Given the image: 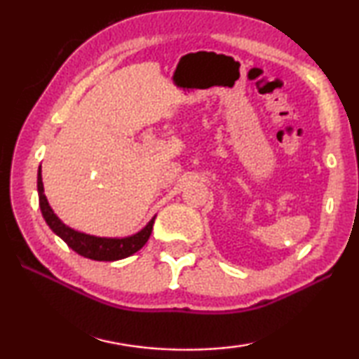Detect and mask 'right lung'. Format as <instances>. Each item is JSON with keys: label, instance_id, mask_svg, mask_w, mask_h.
I'll list each match as a JSON object with an SVG mask.
<instances>
[{"label": "right lung", "instance_id": "add662e5", "mask_svg": "<svg viewBox=\"0 0 359 359\" xmlns=\"http://www.w3.org/2000/svg\"><path fill=\"white\" fill-rule=\"evenodd\" d=\"M38 193H39V208L46 223L50 226L53 233L60 236V238L68 244V247H71L72 250L83 258H90L95 261L123 259L126 257H130V255L136 253L137 250H141V248L145 245V242L149 241L151 229H154L155 218H151L147 226H145L141 233L125 239L95 238V236L79 233V231H74L69 226H66V224L60 220L55 214H53L50 205H48L47 198L44 194V185H42L41 168L38 171Z\"/></svg>", "mask_w": 359, "mask_h": 359}]
</instances>
